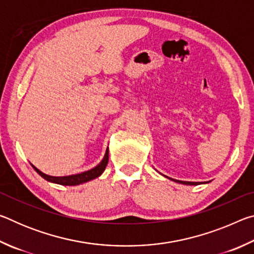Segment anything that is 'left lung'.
<instances>
[{
    "mask_svg": "<svg viewBox=\"0 0 254 254\" xmlns=\"http://www.w3.org/2000/svg\"><path fill=\"white\" fill-rule=\"evenodd\" d=\"M166 178H168V179H170V180H173V182H176V183H178V184H184V185H195V186H197V185H199L200 183H194V182H182V180H176V179H173V178H169V177H167V176H165Z\"/></svg>",
    "mask_w": 254,
    "mask_h": 254,
    "instance_id": "obj_1",
    "label": "left lung"
}]
</instances>
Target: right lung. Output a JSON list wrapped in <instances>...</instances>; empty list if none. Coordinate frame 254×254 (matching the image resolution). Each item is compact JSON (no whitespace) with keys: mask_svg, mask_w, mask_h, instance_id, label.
<instances>
[{"mask_svg":"<svg viewBox=\"0 0 254 254\" xmlns=\"http://www.w3.org/2000/svg\"><path fill=\"white\" fill-rule=\"evenodd\" d=\"M107 162H109V148L106 149L104 157H103L102 161L98 163L96 167L89 169L87 171H84V173L80 174H76V175H69V176H62V177H56V176H49L46 175L40 171L38 168H36L32 163V168L39 174L42 178L46 179L47 182L49 183H54V184H58V185H63V186H77V185L87 183L89 180H93L104 173V170L107 166Z\"/></svg>","mask_w":254,"mask_h":254,"instance_id":"right-lung-1","label":"right lung"}]
</instances>
